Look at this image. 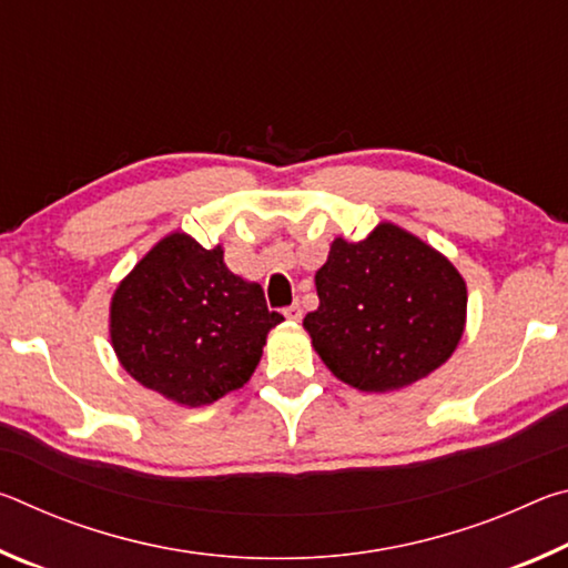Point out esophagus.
<instances>
[{
  "label": "esophagus",
  "instance_id": "obj_1",
  "mask_svg": "<svg viewBox=\"0 0 568 568\" xmlns=\"http://www.w3.org/2000/svg\"><path fill=\"white\" fill-rule=\"evenodd\" d=\"M285 318L287 321H301L303 318V311H301V305H291V307H285Z\"/></svg>",
  "mask_w": 568,
  "mask_h": 568
}]
</instances>
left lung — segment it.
<instances>
[{
  "mask_svg": "<svg viewBox=\"0 0 568 568\" xmlns=\"http://www.w3.org/2000/svg\"><path fill=\"white\" fill-rule=\"evenodd\" d=\"M305 315L335 378L365 393L406 388L444 365L464 335L466 283L430 245L381 223L361 243L335 237Z\"/></svg>",
  "mask_w": 568,
  "mask_h": 568,
  "instance_id": "1",
  "label": "left lung"
}]
</instances>
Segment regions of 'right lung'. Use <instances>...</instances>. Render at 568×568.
Masks as SVG:
<instances>
[{"instance_id": "1", "label": "right lung", "mask_w": 568, "mask_h": 568, "mask_svg": "<svg viewBox=\"0 0 568 568\" xmlns=\"http://www.w3.org/2000/svg\"><path fill=\"white\" fill-rule=\"evenodd\" d=\"M281 321L261 285L227 271L223 247L170 233L114 291L110 338L134 381L195 408L245 386Z\"/></svg>"}]
</instances>
